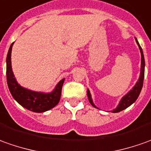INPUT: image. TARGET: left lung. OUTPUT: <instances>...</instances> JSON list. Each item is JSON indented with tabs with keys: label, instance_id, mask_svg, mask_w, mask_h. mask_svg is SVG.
<instances>
[{
	"label": "left lung",
	"instance_id": "left-lung-1",
	"mask_svg": "<svg viewBox=\"0 0 151 151\" xmlns=\"http://www.w3.org/2000/svg\"><path fill=\"white\" fill-rule=\"evenodd\" d=\"M135 41H136L137 45H138V46H139V51H140V55H141L140 74H139V80H138V81H137V82L135 83V85H134V86L132 87V89L130 90V91L128 92L127 94H125V96L121 98L120 101L119 102L118 106H116V109H114L113 111H111V112H113V113L120 112V111H123V110L126 109L127 107H129L130 106H131V105H132V104H133V103L137 100V98H138V96H139V93H140V91H141L142 86H143V81H144V76H145V64L144 54H143L142 48L140 47V45H139V42H138V40H137L136 38H135ZM87 96H88V99H89V101H90V103L91 104L92 106H94L95 108L99 109V108H98V107L94 104V102H93V101H92L91 94V92H90V91H89V89L87 90Z\"/></svg>",
	"mask_w": 151,
	"mask_h": 151
}]
</instances>
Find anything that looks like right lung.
I'll list each match as a JSON object with an SVG mask.
<instances>
[{"instance_id": "add662e5", "label": "right lung", "mask_w": 151, "mask_h": 151, "mask_svg": "<svg viewBox=\"0 0 151 151\" xmlns=\"http://www.w3.org/2000/svg\"><path fill=\"white\" fill-rule=\"evenodd\" d=\"M13 44L10 46L6 56L7 85L13 98L24 108L36 113H42L54 108L60 101L65 78L57 83L52 91L48 93L34 91L21 86L17 82L12 71V50Z\"/></svg>"}]
</instances>
